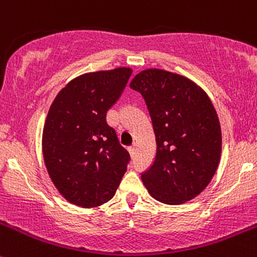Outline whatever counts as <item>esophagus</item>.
<instances>
[{
  "instance_id": "34e87169",
  "label": "esophagus",
  "mask_w": 257,
  "mask_h": 257,
  "mask_svg": "<svg viewBox=\"0 0 257 257\" xmlns=\"http://www.w3.org/2000/svg\"><path fill=\"white\" fill-rule=\"evenodd\" d=\"M128 151H129V153H131V156L133 157L134 154H136V144H133V146H132V147H129Z\"/></svg>"
}]
</instances>
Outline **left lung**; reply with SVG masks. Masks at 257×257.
I'll return each instance as SVG.
<instances>
[{
	"label": "left lung",
	"mask_w": 257,
	"mask_h": 257,
	"mask_svg": "<svg viewBox=\"0 0 257 257\" xmlns=\"http://www.w3.org/2000/svg\"><path fill=\"white\" fill-rule=\"evenodd\" d=\"M146 100L157 152L142 181L154 200L181 205L197 197L217 171L222 149L218 115L206 91L186 76L147 69L131 81Z\"/></svg>",
	"instance_id": "8db88e82"
}]
</instances>
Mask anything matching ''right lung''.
<instances>
[{
    "label": "right lung",
    "instance_id": "right-lung-1",
    "mask_svg": "<svg viewBox=\"0 0 257 257\" xmlns=\"http://www.w3.org/2000/svg\"><path fill=\"white\" fill-rule=\"evenodd\" d=\"M131 68L86 73L52 101L42 131V154L52 183L68 202L91 208L108 202L131 156L106 123L132 75Z\"/></svg>",
    "mask_w": 257,
    "mask_h": 257
}]
</instances>
